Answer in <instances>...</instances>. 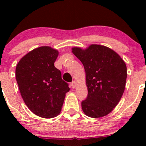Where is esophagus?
<instances>
[{
	"label": "esophagus",
	"instance_id": "1",
	"mask_svg": "<svg viewBox=\"0 0 146 146\" xmlns=\"http://www.w3.org/2000/svg\"><path fill=\"white\" fill-rule=\"evenodd\" d=\"M76 86H77V82L76 81H73L71 82V87L73 88H76Z\"/></svg>",
	"mask_w": 146,
	"mask_h": 146
}]
</instances>
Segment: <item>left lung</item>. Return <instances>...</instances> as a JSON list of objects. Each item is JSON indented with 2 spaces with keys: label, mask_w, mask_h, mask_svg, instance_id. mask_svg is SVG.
Segmentation results:
<instances>
[{
  "label": "left lung",
  "mask_w": 146,
  "mask_h": 146,
  "mask_svg": "<svg viewBox=\"0 0 146 146\" xmlns=\"http://www.w3.org/2000/svg\"><path fill=\"white\" fill-rule=\"evenodd\" d=\"M83 64L88 97L81 103L88 117L100 118L110 114L120 101L126 86V66L117 53L102 45L91 44L85 49L72 48Z\"/></svg>",
  "instance_id": "left-lung-1"
}]
</instances>
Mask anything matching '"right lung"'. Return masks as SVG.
<instances>
[{"mask_svg":"<svg viewBox=\"0 0 146 146\" xmlns=\"http://www.w3.org/2000/svg\"><path fill=\"white\" fill-rule=\"evenodd\" d=\"M58 51L40 46L29 51L16 66L15 77L23 100L35 114L55 117L61 111L68 84L54 66Z\"/></svg>","mask_w":146,"mask_h":146,"instance_id":"right-lung-1","label":"right lung"}]
</instances>
